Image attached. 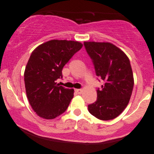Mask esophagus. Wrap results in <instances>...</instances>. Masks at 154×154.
<instances>
[{"instance_id":"obj_1","label":"esophagus","mask_w":154,"mask_h":154,"mask_svg":"<svg viewBox=\"0 0 154 154\" xmlns=\"http://www.w3.org/2000/svg\"><path fill=\"white\" fill-rule=\"evenodd\" d=\"M74 91H75V92L78 94H82V92H83V89H81V88H76Z\"/></svg>"}]
</instances>
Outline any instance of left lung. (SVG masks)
Masks as SVG:
<instances>
[{
    "mask_svg": "<svg viewBox=\"0 0 154 154\" xmlns=\"http://www.w3.org/2000/svg\"><path fill=\"white\" fill-rule=\"evenodd\" d=\"M83 45L96 75L104 82L97 88L96 101L88 105V112L100 120L116 119L127 107L133 92L134 80L130 60L111 43L85 42Z\"/></svg>",
    "mask_w": 154,
    "mask_h": 154,
    "instance_id": "1",
    "label": "left lung"
}]
</instances>
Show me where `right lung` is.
Returning a JSON list of instances; mask_svg holds the SVG:
<instances>
[{"instance_id":"right-lung-1","label":"right lung","mask_w":154,"mask_h":154,"mask_svg":"<svg viewBox=\"0 0 154 154\" xmlns=\"http://www.w3.org/2000/svg\"><path fill=\"white\" fill-rule=\"evenodd\" d=\"M83 45L78 42L51 40L31 54L24 71L29 103L40 117L55 119L63 114L74 97V89L57 84L63 78V68Z\"/></svg>"}]
</instances>
